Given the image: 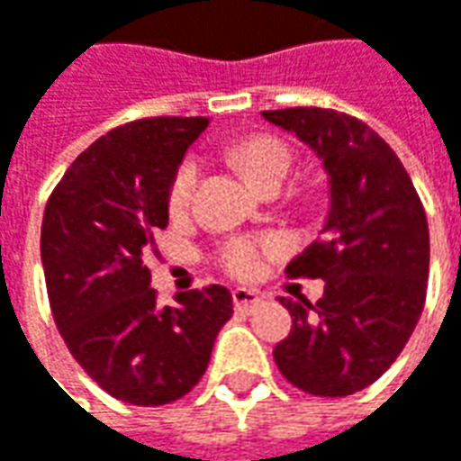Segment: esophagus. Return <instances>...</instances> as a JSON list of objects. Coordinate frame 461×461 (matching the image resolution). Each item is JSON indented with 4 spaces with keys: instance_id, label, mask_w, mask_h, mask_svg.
I'll use <instances>...</instances> for the list:
<instances>
[{
    "instance_id": "esophagus-1",
    "label": "esophagus",
    "mask_w": 461,
    "mask_h": 461,
    "mask_svg": "<svg viewBox=\"0 0 461 461\" xmlns=\"http://www.w3.org/2000/svg\"><path fill=\"white\" fill-rule=\"evenodd\" d=\"M233 305H236V310H240V312H251V310H257L258 305H261V297H258L254 290H243V287H239V290H233Z\"/></svg>"
}]
</instances>
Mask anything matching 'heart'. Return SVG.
<instances>
[{
  "instance_id": "1",
  "label": "heart",
  "mask_w": 461,
  "mask_h": 461,
  "mask_svg": "<svg viewBox=\"0 0 461 461\" xmlns=\"http://www.w3.org/2000/svg\"><path fill=\"white\" fill-rule=\"evenodd\" d=\"M230 156L258 189L269 182H285V176L293 168V153L285 143H279L275 138L243 140L240 146L230 151ZM194 182H197V161L186 158L171 176L167 194L168 212H174V215L185 212L189 207V200H192ZM282 251H285V240L276 239V236H258V239L240 236V239L225 240L218 249V267L233 279L251 282V279H258L264 275L267 264L279 257Z\"/></svg>"
}]
</instances>
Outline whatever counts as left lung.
<instances>
[{
    "label": "left lung",
    "mask_w": 461,
    "mask_h": 461,
    "mask_svg": "<svg viewBox=\"0 0 461 461\" xmlns=\"http://www.w3.org/2000/svg\"><path fill=\"white\" fill-rule=\"evenodd\" d=\"M321 156L328 174L323 236L287 267L323 279L310 305L279 297L293 315L276 344L282 377L318 398H346L390 369L408 344L429 287V222L395 151L357 117L323 107L264 110Z\"/></svg>",
    "instance_id": "8db88e82"
}]
</instances>
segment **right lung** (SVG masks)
<instances>
[{"label": "right lung", "instance_id": "obj_1", "mask_svg": "<svg viewBox=\"0 0 461 461\" xmlns=\"http://www.w3.org/2000/svg\"><path fill=\"white\" fill-rule=\"evenodd\" d=\"M207 117H143L95 140L50 192L41 228L45 287L71 357L113 398L156 408L203 380L233 315L221 285L156 305L143 257L168 222V185Z\"/></svg>", "mask_w": 461, "mask_h": 461}]
</instances>
